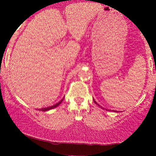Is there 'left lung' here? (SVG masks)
Instances as JSON below:
<instances>
[{
  "label": "left lung",
  "instance_id": "obj_1",
  "mask_svg": "<svg viewBox=\"0 0 156 156\" xmlns=\"http://www.w3.org/2000/svg\"><path fill=\"white\" fill-rule=\"evenodd\" d=\"M94 103H96V104H98V103H96V102H95V101H94ZM114 112H115V111H114Z\"/></svg>",
  "mask_w": 156,
  "mask_h": 156
}]
</instances>
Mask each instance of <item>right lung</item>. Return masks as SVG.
Masks as SVG:
<instances>
[{
  "mask_svg": "<svg viewBox=\"0 0 156 156\" xmlns=\"http://www.w3.org/2000/svg\"><path fill=\"white\" fill-rule=\"evenodd\" d=\"M63 99H64V98H63ZM63 99H62V101H60L59 102H58V103H57L56 104H55V105H51V106H50V107H47V108H41V109H39V111H42V112H47V111H49V110H51V109L54 108H55V107L58 106V105H59L61 103H62V101H63Z\"/></svg>",
  "mask_w": 156,
  "mask_h": 156,
  "instance_id": "right-lung-1",
  "label": "right lung"
}]
</instances>
